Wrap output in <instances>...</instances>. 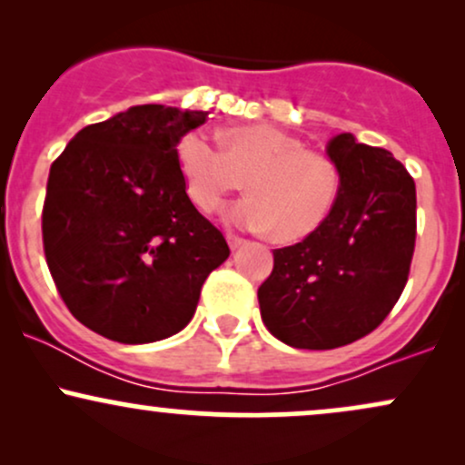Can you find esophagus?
<instances>
[{
  "label": "esophagus",
  "instance_id": "obj_1",
  "mask_svg": "<svg viewBox=\"0 0 465 465\" xmlns=\"http://www.w3.org/2000/svg\"><path fill=\"white\" fill-rule=\"evenodd\" d=\"M227 242H229V247H232V249H238V247H242L247 240L240 238V236H233V233H227Z\"/></svg>",
  "mask_w": 465,
  "mask_h": 465
}]
</instances>
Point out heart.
<instances>
[{"mask_svg": "<svg viewBox=\"0 0 465 465\" xmlns=\"http://www.w3.org/2000/svg\"><path fill=\"white\" fill-rule=\"evenodd\" d=\"M221 151L188 133L177 143L185 194L199 212H214L244 181L249 196L233 203L227 221L251 232H271L297 242L317 232L341 194V173L332 157L303 146L273 124H238L218 133Z\"/></svg>", "mask_w": 465, "mask_h": 465, "instance_id": "obj_1", "label": "heart"}]
</instances>
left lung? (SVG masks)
Listing matches in <instances>:
<instances>
[{
    "mask_svg": "<svg viewBox=\"0 0 465 465\" xmlns=\"http://www.w3.org/2000/svg\"><path fill=\"white\" fill-rule=\"evenodd\" d=\"M341 194L317 232L273 251L258 288L269 332L300 350H334L378 328L407 286L415 251V181L385 148L330 140Z\"/></svg>",
    "mask_w": 465,
    "mask_h": 465,
    "instance_id": "obj_1",
    "label": "left lung"
}]
</instances>
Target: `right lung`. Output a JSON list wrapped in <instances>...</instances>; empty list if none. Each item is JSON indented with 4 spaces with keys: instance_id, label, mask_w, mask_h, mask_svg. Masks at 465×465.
<instances>
[{
    "instance_id": "add662e5",
    "label": "right lung",
    "mask_w": 465,
    "mask_h": 465,
    "mask_svg": "<svg viewBox=\"0 0 465 465\" xmlns=\"http://www.w3.org/2000/svg\"><path fill=\"white\" fill-rule=\"evenodd\" d=\"M205 111L131 106L84 126L54 159L44 251L69 312L117 343L183 330L207 275L227 260L223 232L192 205L177 143Z\"/></svg>"
}]
</instances>
